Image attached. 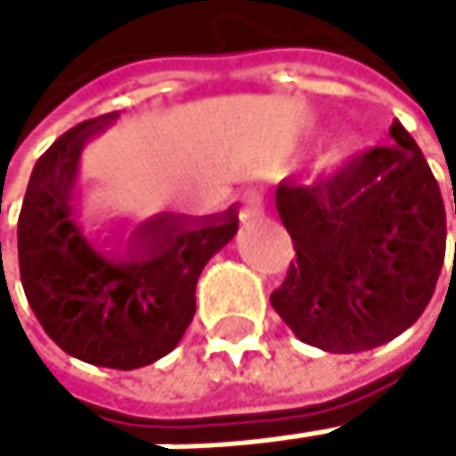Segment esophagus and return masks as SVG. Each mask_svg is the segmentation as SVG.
<instances>
[{"mask_svg":"<svg viewBox=\"0 0 456 456\" xmlns=\"http://www.w3.org/2000/svg\"><path fill=\"white\" fill-rule=\"evenodd\" d=\"M262 210H265V197H262L259 191H251V194L243 200V218H251Z\"/></svg>","mask_w":456,"mask_h":456,"instance_id":"1","label":"esophagus"}]
</instances>
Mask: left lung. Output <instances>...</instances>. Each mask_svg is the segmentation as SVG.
I'll return each mask as SVG.
<instances>
[{
    "mask_svg": "<svg viewBox=\"0 0 456 456\" xmlns=\"http://www.w3.org/2000/svg\"><path fill=\"white\" fill-rule=\"evenodd\" d=\"M388 134L394 142L312 185L276 188L295 262L271 306L297 339L325 353L372 350L408 330L444 268L441 188L402 122Z\"/></svg>",
    "mask_w": 456,
    "mask_h": 456,
    "instance_id": "8db88e82",
    "label": "left lung"
}]
</instances>
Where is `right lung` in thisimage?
<instances>
[{
    "label": "right lung",
    "mask_w": 456,
    "mask_h": 456,
    "mask_svg": "<svg viewBox=\"0 0 456 456\" xmlns=\"http://www.w3.org/2000/svg\"><path fill=\"white\" fill-rule=\"evenodd\" d=\"M114 117L81 122L37 159L19 216V268L35 317L68 355L139 370L183 339L197 312V279L238 232V213H164L134 230L122 256L98 251L76 224L73 194L86 139Z\"/></svg>",
    "instance_id": "obj_1"
}]
</instances>
